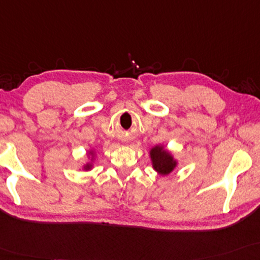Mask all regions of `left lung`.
Segmentation results:
<instances>
[{
  "label": "left lung",
  "instance_id": "8db88e82",
  "mask_svg": "<svg viewBox=\"0 0 260 260\" xmlns=\"http://www.w3.org/2000/svg\"><path fill=\"white\" fill-rule=\"evenodd\" d=\"M149 156H151L153 168L161 175L170 174L177 167V161L174 160L173 155L166 151L165 147L161 145L154 146L149 151Z\"/></svg>",
  "mask_w": 260,
  "mask_h": 260
}]
</instances>
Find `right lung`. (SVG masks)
Here are the masks:
<instances>
[{"instance_id": "1", "label": "right lung", "mask_w": 260, "mask_h": 260, "mask_svg": "<svg viewBox=\"0 0 260 260\" xmlns=\"http://www.w3.org/2000/svg\"><path fill=\"white\" fill-rule=\"evenodd\" d=\"M88 155H90V158H92V160H93V156H94V152L93 151H89L88 152ZM92 166H93V164L92 162H88V164H86L85 166H83V168H85L86 171H89L90 168H92Z\"/></svg>"}]
</instances>
